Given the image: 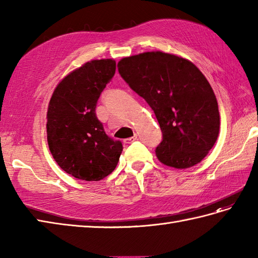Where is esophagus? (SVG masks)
Masks as SVG:
<instances>
[{"label": "esophagus", "instance_id": "1", "mask_svg": "<svg viewBox=\"0 0 258 258\" xmlns=\"http://www.w3.org/2000/svg\"><path fill=\"white\" fill-rule=\"evenodd\" d=\"M136 140H138V135H136V134H135V135L133 136V138H128V139H125V140H124V143H125V144H132V143H133V142H135Z\"/></svg>", "mask_w": 258, "mask_h": 258}]
</instances>
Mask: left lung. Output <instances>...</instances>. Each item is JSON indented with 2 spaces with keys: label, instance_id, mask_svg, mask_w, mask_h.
<instances>
[{
  "label": "left lung",
  "instance_id": "obj_1",
  "mask_svg": "<svg viewBox=\"0 0 258 258\" xmlns=\"http://www.w3.org/2000/svg\"><path fill=\"white\" fill-rule=\"evenodd\" d=\"M117 69L155 113L163 133L158 160L175 168L200 163L220 132L216 96L201 71L188 59L160 51L124 57Z\"/></svg>",
  "mask_w": 258,
  "mask_h": 258
}]
</instances>
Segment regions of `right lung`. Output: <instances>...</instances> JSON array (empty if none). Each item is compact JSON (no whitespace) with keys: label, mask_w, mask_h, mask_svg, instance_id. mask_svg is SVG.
<instances>
[{"label":"right lung","mask_w":258,"mask_h":258,"mask_svg":"<svg viewBox=\"0 0 258 258\" xmlns=\"http://www.w3.org/2000/svg\"><path fill=\"white\" fill-rule=\"evenodd\" d=\"M114 59H94L73 71L54 90L47 109V144L64 172L101 180L116 167L123 145L96 117L101 93L115 74Z\"/></svg>","instance_id":"add662e5"}]
</instances>
